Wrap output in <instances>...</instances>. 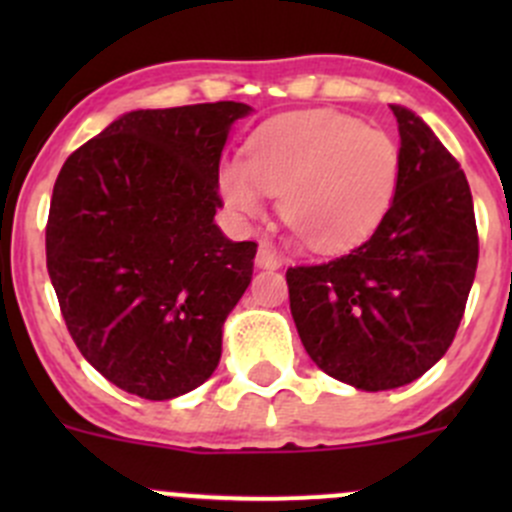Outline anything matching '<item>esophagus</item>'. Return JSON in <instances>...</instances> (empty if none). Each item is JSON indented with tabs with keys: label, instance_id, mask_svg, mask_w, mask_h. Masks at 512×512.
Segmentation results:
<instances>
[{
	"label": "esophagus",
	"instance_id": "esophagus-1",
	"mask_svg": "<svg viewBox=\"0 0 512 512\" xmlns=\"http://www.w3.org/2000/svg\"><path fill=\"white\" fill-rule=\"evenodd\" d=\"M255 262H257V267H265V270H277V267L282 265V257L277 255L275 247L267 245V242H262L260 250H257Z\"/></svg>",
	"mask_w": 512,
	"mask_h": 512
}]
</instances>
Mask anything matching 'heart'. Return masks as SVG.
Returning a JSON list of instances; mask_svg holds the SVG:
<instances>
[{
	"label": "heart",
	"instance_id": "heart-1",
	"mask_svg": "<svg viewBox=\"0 0 512 512\" xmlns=\"http://www.w3.org/2000/svg\"><path fill=\"white\" fill-rule=\"evenodd\" d=\"M401 156L394 138L352 116L309 108L262 123L245 160L220 168V190L242 215H262L282 195L289 230L317 252L361 245L394 203Z\"/></svg>",
	"mask_w": 512,
	"mask_h": 512
}]
</instances>
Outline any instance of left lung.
<instances>
[{
	"label": "left lung",
	"mask_w": 512,
	"mask_h": 512,
	"mask_svg": "<svg viewBox=\"0 0 512 512\" xmlns=\"http://www.w3.org/2000/svg\"><path fill=\"white\" fill-rule=\"evenodd\" d=\"M391 111L401 175L386 218L349 255L287 270L307 354L361 391L411 384L448 352L478 267L466 173L414 111Z\"/></svg>",
	"instance_id": "left-lung-1"
}]
</instances>
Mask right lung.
<instances>
[{
	"label": "right lung",
	"instance_id": "obj_1",
	"mask_svg": "<svg viewBox=\"0 0 512 512\" xmlns=\"http://www.w3.org/2000/svg\"><path fill=\"white\" fill-rule=\"evenodd\" d=\"M247 103L131 111L66 158L46 270L84 359L148 401L198 389L252 280L257 242L213 223L220 156Z\"/></svg>",
	"mask_w": 512,
	"mask_h": 512
}]
</instances>
